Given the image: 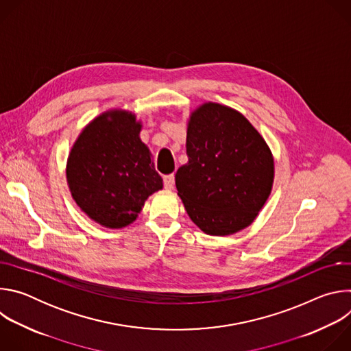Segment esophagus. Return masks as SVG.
Returning <instances> with one entry per match:
<instances>
[{"label":"esophagus","mask_w":351,"mask_h":351,"mask_svg":"<svg viewBox=\"0 0 351 351\" xmlns=\"http://www.w3.org/2000/svg\"><path fill=\"white\" fill-rule=\"evenodd\" d=\"M164 186L167 190H172L175 186V176L173 175H168L164 178Z\"/></svg>","instance_id":"34e87169"}]
</instances>
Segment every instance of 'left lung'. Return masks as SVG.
<instances>
[{
	"instance_id": "left-lung-1",
	"label": "left lung",
	"mask_w": 351,
	"mask_h": 351,
	"mask_svg": "<svg viewBox=\"0 0 351 351\" xmlns=\"http://www.w3.org/2000/svg\"><path fill=\"white\" fill-rule=\"evenodd\" d=\"M186 153L175 182L190 219L211 236L252 225L275 176L274 156L258 130L239 111L204 103L189 118Z\"/></svg>"
}]
</instances>
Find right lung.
Here are the masks:
<instances>
[{"mask_svg":"<svg viewBox=\"0 0 351 351\" xmlns=\"http://www.w3.org/2000/svg\"><path fill=\"white\" fill-rule=\"evenodd\" d=\"M141 122L123 110L94 118L79 134L66 162V180L80 210L94 222L121 229L136 221L148 195L162 189Z\"/></svg>","mask_w":351,"mask_h":351,"instance_id":"right-lung-1","label":"right lung"}]
</instances>
